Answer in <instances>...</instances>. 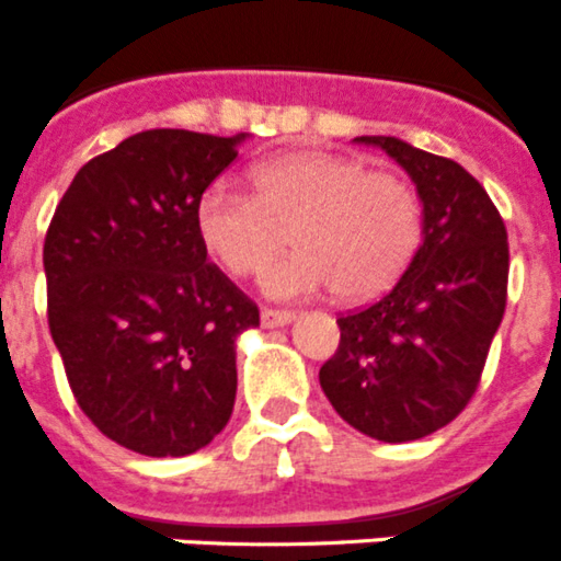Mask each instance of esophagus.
<instances>
[{
	"mask_svg": "<svg viewBox=\"0 0 561 561\" xmlns=\"http://www.w3.org/2000/svg\"><path fill=\"white\" fill-rule=\"evenodd\" d=\"M295 320V311H280V309H264L261 311V325L264 329H280Z\"/></svg>",
	"mask_w": 561,
	"mask_h": 561,
	"instance_id": "34e87169",
	"label": "esophagus"
}]
</instances>
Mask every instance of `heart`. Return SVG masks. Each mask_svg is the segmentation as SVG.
Wrapping results in <instances>:
<instances>
[{"label": "heart", "instance_id": "b5f03b06", "mask_svg": "<svg viewBox=\"0 0 561 561\" xmlns=\"http://www.w3.org/2000/svg\"><path fill=\"white\" fill-rule=\"evenodd\" d=\"M255 193L213 180L196 202V236L230 275H252L289 241L291 255L261 272L277 300L334 286L345 300L388 289L419 244L410 185L325 151H295L252 171Z\"/></svg>", "mask_w": 561, "mask_h": 561}]
</instances>
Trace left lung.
<instances>
[{
    "label": "left lung",
    "mask_w": 561,
    "mask_h": 561,
    "mask_svg": "<svg viewBox=\"0 0 561 561\" xmlns=\"http://www.w3.org/2000/svg\"><path fill=\"white\" fill-rule=\"evenodd\" d=\"M399 162L424 205L421 247L393 289L340 317L320 388L351 427L385 444L424 438L469 404L500 329L508 236L458 162L399 137H356Z\"/></svg>",
    "instance_id": "obj_1"
}]
</instances>
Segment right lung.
<instances>
[{
    "mask_svg": "<svg viewBox=\"0 0 561 561\" xmlns=\"http://www.w3.org/2000/svg\"><path fill=\"white\" fill-rule=\"evenodd\" d=\"M247 134H131L76 173L44 238L49 334L78 408L148 458L207 447L257 306L207 261L196 202Z\"/></svg>",
    "mask_w": 561,
    "mask_h": 561,
    "instance_id": "add662e5",
    "label": "right lung"
}]
</instances>
